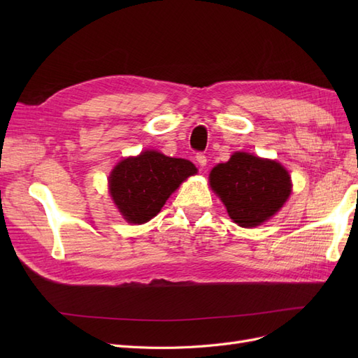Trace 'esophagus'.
Returning a JSON list of instances; mask_svg holds the SVG:
<instances>
[{
    "label": "esophagus",
    "mask_w": 358,
    "mask_h": 358,
    "mask_svg": "<svg viewBox=\"0 0 358 358\" xmlns=\"http://www.w3.org/2000/svg\"><path fill=\"white\" fill-rule=\"evenodd\" d=\"M196 161L199 162V166L201 167V170L206 167V164H208V158H206L204 154H197L196 155Z\"/></svg>",
    "instance_id": "1"
}]
</instances>
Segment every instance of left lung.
<instances>
[{
	"instance_id": "left-lung-1",
	"label": "left lung",
	"mask_w": 358,
	"mask_h": 358,
	"mask_svg": "<svg viewBox=\"0 0 358 358\" xmlns=\"http://www.w3.org/2000/svg\"><path fill=\"white\" fill-rule=\"evenodd\" d=\"M209 182L230 218L245 229L272 218L291 194V178L284 166L246 152H234L215 166Z\"/></svg>"
}]
</instances>
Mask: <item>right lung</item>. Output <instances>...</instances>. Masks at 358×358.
<instances>
[{
  "label": "right lung",
  "mask_w": 358,
  "mask_h": 358,
  "mask_svg": "<svg viewBox=\"0 0 358 358\" xmlns=\"http://www.w3.org/2000/svg\"><path fill=\"white\" fill-rule=\"evenodd\" d=\"M194 175L197 169L188 159L143 150L117 162L109 176V192L124 220L145 224L161 210L180 183Z\"/></svg>",
  "instance_id": "obj_1"
}]
</instances>
